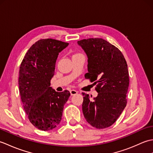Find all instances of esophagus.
<instances>
[{
  "mask_svg": "<svg viewBox=\"0 0 153 153\" xmlns=\"http://www.w3.org/2000/svg\"><path fill=\"white\" fill-rule=\"evenodd\" d=\"M70 94H71V96H72V95H76V94H77V91L74 90V89L70 90Z\"/></svg>",
  "mask_w": 153,
  "mask_h": 153,
  "instance_id": "34e87169",
  "label": "esophagus"
}]
</instances>
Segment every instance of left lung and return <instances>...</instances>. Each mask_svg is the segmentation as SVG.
Wrapping results in <instances>:
<instances>
[{
	"label": "left lung",
	"instance_id": "obj_1",
	"mask_svg": "<svg viewBox=\"0 0 153 153\" xmlns=\"http://www.w3.org/2000/svg\"><path fill=\"white\" fill-rule=\"evenodd\" d=\"M87 56L85 78L96 85L98 95L82 93V110L90 125L97 129L114 123L125 108L129 87L128 65L118 48L100 38L77 41Z\"/></svg>",
	"mask_w": 153,
	"mask_h": 153
}]
</instances>
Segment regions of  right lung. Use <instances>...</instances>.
I'll use <instances>...</instances> for the list:
<instances>
[{
	"label": "right lung",
	"instance_id": "1",
	"mask_svg": "<svg viewBox=\"0 0 153 153\" xmlns=\"http://www.w3.org/2000/svg\"><path fill=\"white\" fill-rule=\"evenodd\" d=\"M69 43L52 39L35 43L19 67V91L30 122L40 130H51L59 124L68 90L57 92L51 87L58 54Z\"/></svg>",
	"mask_w": 153,
	"mask_h": 153
}]
</instances>
